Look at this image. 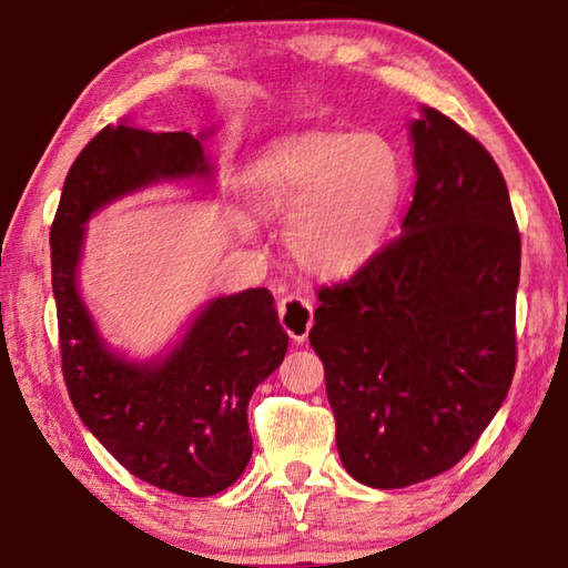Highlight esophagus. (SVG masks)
<instances>
[{
    "label": "esophagus",
    "mask_w": 568,
    "mask_h": 568,
    "mask_svg": "<svg viewBox=\"0 0 568 568\" xmlns=\"http://www.w3.org/2000/svg\"><path fill=\"white\" fill-rule=\"evenodd\" d=\"M277 315H281L285 333L291 335L295 343H303L307 338V333L313 328V303L307 301L305 295H285L283 301L277 303Z\"/></svg>",
    "instance_id": "1"
}]
</instances>
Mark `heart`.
<instances>
[{
	"label": "heart",
	"mask_w": 568,
	"mask_h": 568,
	"mask_svg": "<svg viewBox=\"0 0 568 568\" xmlns=\"http://www.w3.org/2000/svg\"><path fill=\"white\" fill-rule=\"evenodd\" d=\"M406 168L381 132H303L275 140L247 170L263 213L291 220L287 247L321 275H351L381 253Z\"/></svg>",
	"instance_id": "heart-1"
}]
</instances>
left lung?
Masks as SVG:
<instances>
[{
    "instance_id": "1",
    "label": "left lung",
    "mask_w": 568,
    "mask_h": 568,
    "mask_svg": "<svg viewBox=\"0 0 568 568\" xmlns=\"http://www.w3.org/2000/svg\"><path fill=\"white\" fill-rule=\"evenodd\" d=\"M420 112L400 235L345 283L321 287L307 335L343 466L373 488L456 466L516 371L521 235L506 180L474 134L434 108Z\"/></svg>"
}]
</instances>
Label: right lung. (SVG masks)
Returning <instances> with one entry per match:
<instances>
[{"label":"right lung","mask_w":568,"mask_h":568,"mask_svg":"<svg viewBox=\"0 0 568 568\" xmlns=\"http://www.w3.org/2000/svg\"><path fill=\"white\" fill-rule=\"evenodd\" d=\"M203 138L108 124L67 172L50 230L62 376L74 410L132 476L195 498L233 486L253 456L247 403L287 351L271 291L215 297L165 358L134 363L100 338L77 291V265L84 223L100 207L152 182L210 175Z\"/></svg>","instance_id":"add662e5"}]
</instances>
